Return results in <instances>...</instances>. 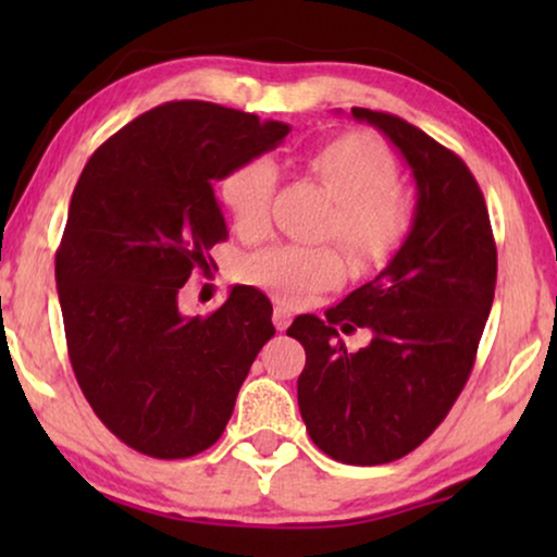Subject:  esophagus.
<instances>
[{
    "instance_id": "esophagus-1",
    "label": "esophagus",
    "mask_w": 557,
    "mask_h": 557,
    "mask_svg": "<svg viewBox=\"0 0 557 557\" xmlns=\"http://www.w3.org/2000/svg\"><path fill=\"white\" fill-rule=\"evenodd\" d=\"M273 324H276V330H286L288 324H292V311H288L286 307H276L273 309Z\"/></svg>"
}]
</instances>
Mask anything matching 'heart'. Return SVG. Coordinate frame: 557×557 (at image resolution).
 Returning a JSON list of instances; mask_svg holds the SVG:
<instances>
[{"mask_svg":"<svg viewBox=\"0 0 557 557\" xmlns=\"http://www.w3.org/2000/svg\"><path fill=\"white\" fill-rule=\"evenodd\" d=\"M307 170L337 197L326 235L339 238L362 263L383 261L400 246L413 223V205L398 193V164L383 144L362 134L326 141L307 157ZM278 170L269 157H253L220 185L233 225L248 238L269 231ZM345 263L332 246L281 243L250 258L246 278L286 304L339 284Z\"/></svg>","mask_w":557,"mask_h":557,"instance_id":"obj_1","label":"heart"}]
</instances>
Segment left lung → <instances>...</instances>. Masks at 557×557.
Segmentation results:
<instances>
[{
	"instance_id": "left-lung-1",
	"label": "left lung",
	"mask_w": 557,
	"mask_h": 557,
	"mask_svg": "<svg viewBox=\"0 0 557 557\" xmlns=\"http://www.w3.org/2000/svg\"><path fill=\"white\" fill-rule=\"evenodd\" d=\"M400 151L418 200L408 238L370 284L288 326L307 364L299 410L314 444L342 463L375 467L421 446L474 368L494 301L497 248L484 195L454 151L393 113L352 109ZM370 329L347 354L339 331Z\"/></svg>"
}]
</instances>
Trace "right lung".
I'll use <instances>...</instances> for the list:
<instances>
[{
  "label": "right lung",
  "instance_id": "add662e5",
  "mask_svg": "<svg viewBox=\"0 0 557 557\" xmlns=\"http://www.w3.org/2000/svg\"><path fill=\"white\" fill-rule=\"evenodd\" d=\"M292 126L208 101L157 106L103 141L75 185L55 256L67 355L113 436L154 459H187L223 436L273 330L269 296L233 286L210 317L180 288L227 238L212 182Z\"/></svg>",
  "mask_w": 557,
  "mask_h": 557
}]
</instances>
